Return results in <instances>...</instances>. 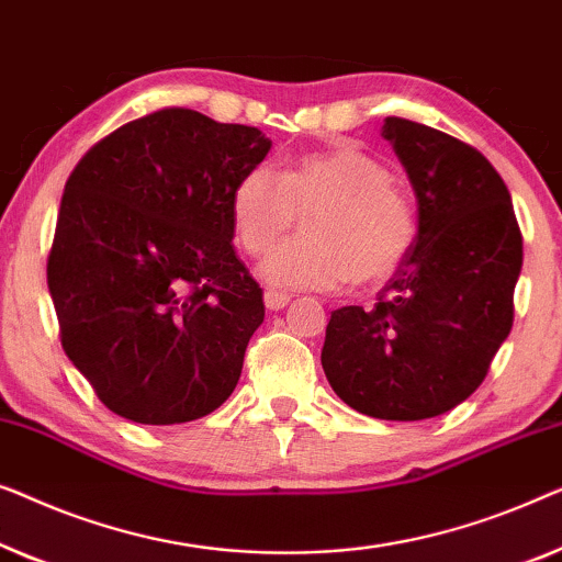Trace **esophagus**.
Masks as SVG:
<instances>
[{
  "mask_svg": "<svg viewBox=\"0 0 562 562\" xmlns=\"http://www.w3.org/2000/svg\"><path fill=\"white\" fill-rule=\"evenodd\" d=\"M288 303H290V295H284V292H278V290H267L265 292L267 311H282V307Z\"/></svg>",
  "mask_w": 562,
  "mask_h": 562,
  "instance_id": "obj_1",
  "label": "esophagus"
}]
</instances>
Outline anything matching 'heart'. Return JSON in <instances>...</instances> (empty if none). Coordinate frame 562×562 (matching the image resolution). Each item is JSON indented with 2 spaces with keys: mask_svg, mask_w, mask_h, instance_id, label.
Segmentation results:
<instances>
[{
  "mask_svg": "<svg viewBox=\"0 0 562 562\" xmlns=\"http://www.w3.org/2000/svg\"><path fill=\"white\" fill-rule=\"evenodd\" d=\"M303 221V239L280 244L262 265L282 290H334L394 272L415 236V211L376 157L353 145L303 155L278 176L255 165L236 180L232 224L249 255H267Z\"/></svg>",
  "mask_w": 562,
  "mask_h": 562,
  "instance_id": "1",
  "label": "heart"
}]
</instances>
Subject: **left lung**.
<instances>
[{"instance_id":"obj_1","label":"left lung","mask_w":562,"mask_h":562,"mask_svg":"<svg viewBox=\"0 0 562 562\" xmlns=\"http://www.w3.org/2000/svg\"><path fill=\"white\" fill-rule=\"evenodd\" d=\"M382 137L417 195V236L374 307L330 313L321 363L357 413L428 420L479 390L509 336L521 232L479 149L400 116H386Z\"/></svg>"}]
</instances>
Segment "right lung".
<instances>
[{
	"mask_svg": "<svg viewBox=\"0 0 562 562\" xmlns=\"http://www.w3.org/2000/svg\"><path fill=\"white\" fill-rule=\"evenodd\" d=\"M270 147L257 126L172 106L70 172L47 288L63 351L112 413L191 423L234 392L265 303L234 251L232 193Z\"/></svg>",
	"mask_w": 562,
	"mask_h": 562,
	"instance_id": "right-lung-1",
	"label": "right lung"
}]
</instances>
